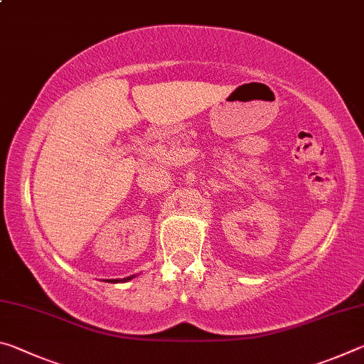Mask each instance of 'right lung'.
<instances>
[{
    "instance_id": "right-lung-1",
    "label": "right lung",
    "mask_w": 364,
    "mask_h": 364,
    "mask_svg": "<svg viewBox=\"0 0 364 364\" xmlns=\"http://www.w3.org/2000/svg\"><path fill=\"white\" fill-rule=\"evenodd\" d=\"M133 278H134V274L128 276V278H123V279H107V282H127V281H130Z\"/></svg>"
}]
</instances>
